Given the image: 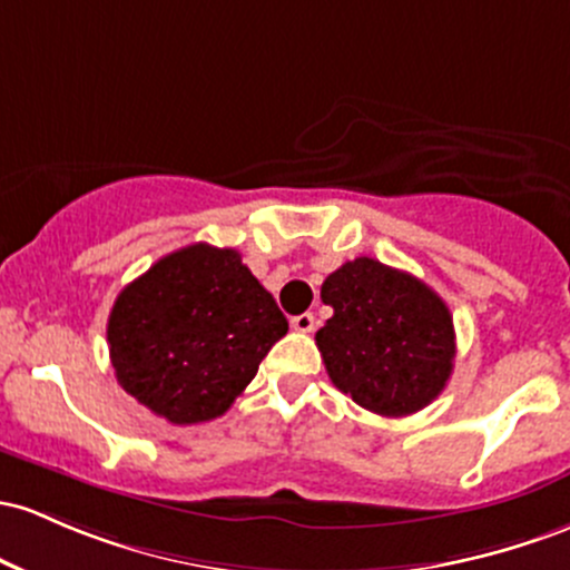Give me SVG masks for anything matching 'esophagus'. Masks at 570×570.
Returning <instances> with one entry per match:
<instances>
[{"instance_id": "obj_1", "label": "esophagus", "mask_w": 570, "mask_h": 570, "mask_svg": "<svg viewBox=\"0 0 570 570\" xmlns=\"http://www.w3.org/2000/svg\"><path fill=\"white\" fill-rule=\"evenodd\" d=\"M316 327V316L314 314H299L292 318V330H297V333H311V330Z\"/></svg>"}]
</instances>
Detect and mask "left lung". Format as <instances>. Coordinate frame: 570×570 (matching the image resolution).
Listing matches in <instances>:
<instances>
[{"label": "left lung", "mask_w": 570, "mask_h": 570, "mask_svg": "<svg viewBox=\"0 0 570 570\" xmlns=\"http://www.w3.org/2000/svg\"><path fill=\"white\" fill-rule=\"evenodd\" d=\"M333 316L316 333L327 376L381 416H409L441 395L454 367L446 303L411 273L371 256L346 262L322 284Z\"/></svg>", "instance_id": "obj_1"}]
</instances>
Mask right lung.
Wrapping results in <instances>:
<instances>
[{"instance_id": "obj_1", "label": "right lung", "mask_w": 570, "mask_h": 570, "mask_svg": "<svg viewBox=\"0 0 570 570\" xmlns=\"http://www.w3.org/2000/svg\"><path fill=\"white\" fill-rule=\"evenodd\" d=\"M286 330L235 248L194 243L124 286L108 318L110 362L151 414L199 424L235 403Z\"/></svg>"}]
</instances>
